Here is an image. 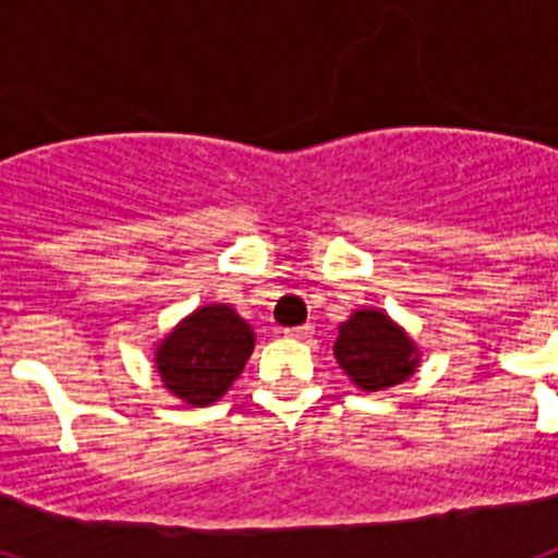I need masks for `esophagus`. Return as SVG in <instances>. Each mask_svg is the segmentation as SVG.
<instances>
[{"label": "esophagus", "instance_id": "esophagus-1", "mask_svg": "<svg viewBox=\"0 0 558 558\" xmlns=\"http://www.w3.org/2000/svg\"><path fill=\"white\" fill-rule=\"evenodd\" d=\"M313 332H315L313 324H302V327L284 329V335H288V338H293V340H307Z\"/></svg>", "mask_w": 558, "mask_h": 558}]
</instances>
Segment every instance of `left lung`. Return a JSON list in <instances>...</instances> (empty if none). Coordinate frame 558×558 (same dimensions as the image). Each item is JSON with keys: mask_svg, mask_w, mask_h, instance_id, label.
<instances>
[{"mask_svg": "<svg viewBox=\"0 0 558 558\" xmlns=\"http://www.w3.org/2000/svg\"><path fill=\"white\" fill-rule=\"evenodd\" d=\"M335 357L363 391H386L405 383L418 366V349L411 335L383 310H354L338 327Z\"/></svg>", "mask_w": 558, "mask_h": 558, "instance_id": "8db88e82", "label": "left lung"}]
</instances>
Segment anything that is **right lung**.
<instances>
[{
    "label": "right lung",
    "mask_w": 558,
    "mask_h": 558,
    "mask_svg": "<svg viewBox=\"0 0 558 558\" xmlns=\"http://www.w3.org/2000/svg\"><path fill=\"white\" fill-rule=\"evenodd\" d=\"M254 352V332L229 304H206L175 324L156 349V372L172 397L206 408L231 388Z\"/></svg>",
    "instance_id": "obj_1"
}]
</instances>
